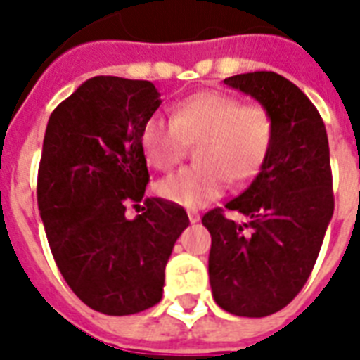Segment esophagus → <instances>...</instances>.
Wrapping results in <instances>:
<instances>
[{"label": "esophagus", "instance_id": "esophagus-1", "mask_svg": "<svg viewBox=\"0 0 360 360\" xmlns=\"http://www.w3.org/2000/svg\"><path fill=\"white\" fill-rule=\"evenodd\" d=\"M188 220H191L192 224H196V222H200V214H198V213H188Z\"/></svg>", "mask_w": 360, "mask_h": 360}]
</instances>
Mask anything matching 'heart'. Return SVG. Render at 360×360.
<instances>
[{
  "label": "heart",
  "instance_id": "1",
  "mask_svg": "<svg viewBox=\"0 0 360 360\" xmlns=\"http://www.w3.org/2000/svg\"><path fill=\"white\" fill-rule=\"evenodd\" d=\"M274 141L267 106L222 91H202L174 106L172 120L151 115L141 129V151L155 169L169 172L196 149L198 166L169 175L157 185L158 196L183 207H202L224 194L228 179L245 185L256 177Z\"/></svg>",
  "mask_w": 360,
  "mask_h": 360
}]
</instances>
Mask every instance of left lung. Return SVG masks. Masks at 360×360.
<instances>
[{
    "instance_id": "1",
    "label": "left lung",
    "mask_w": 360,
    "mask_h": 360,
    "mask_svg": "<svg viewBox=\"0 0 360 360\" xmlns=\"http://www.w3.org/2000/svg\"><path fill=\"white\" fill-rule=\"evenodd\" d=\"M226 86L267 106L273 149L240 196L203 214L211 233L209 280L217 304L245 318H265L288 307L307 284L333 219V174L323 120L288 78L257 70L230 76Z\"/></svg>"
}]
</instances>
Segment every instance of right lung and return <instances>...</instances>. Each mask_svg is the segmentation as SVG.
<instances>
[{"mask_svg": "<svg viewBox=\"0 0 360 360\" xmlns=\"http://www.w3.org/2000/svg\"><path fill=\"white\" fill-rule=\"evenodd\" d=\"M151 82L95 76L46 124L37 202L52 256L80 301L129 316L162 299L164 269L188 217L149 183L141 129L160 106ZM144 213L127 219L129 205Z\"/></svg>", "mask_w": 360, "mask_h": 360, "instance_id": "obj_1", "label": "right lung"}]
</instances>
